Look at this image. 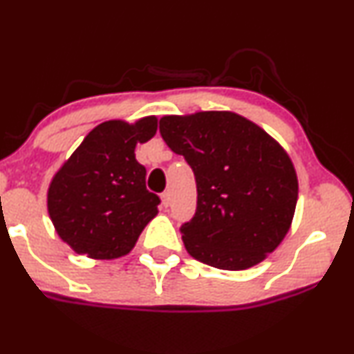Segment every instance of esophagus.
<instances>
[{
	"instance_id": "esophagus-1",
	"label": "esophagus",
	"mask_w": 354,
	"mask_h": 354,
	"mask_svg": "<svg viewBox=\"0 0 354 354\" xmlns=\"http://www.w3.org/2000/svg\"><path fill=\"white\" fill-rule=\"evenodd\" d=\"M161 203H163V206H169V191H165V193H161Z\"/></svg>"
}]
</instances>
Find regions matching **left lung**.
<instances>
[{
	"mask_svg": "<svg viewBox=\"0 0 354 354\" xmlns=\"http://www.w3.org/2000/svg\"><path fill=\"white\" fill-rule=\"evenodd\" d=\"M160 133L196 180V211L180 228L188 253L228 271L263 261L290 230L298 200L296 171L281 146L228 111L165 116Z\"/></svg>",
	"mask_w": 354,
	"mask_h": 354,
	"instance_id": "1",
	"label": "left lung"
}]
</instances>
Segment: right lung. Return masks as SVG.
Segmentation results:
<instances>
[{
	"label": "right lung",
	"mask_w": 354,
	"mask_h": 354,
	"mask_svg": "<svg viewBox=\"0 0 354 354\" xmlns=\"http://www.w3.org/2000/svg\"><path fill=\"white\" fill-rule=\"evenodd\" d=\"M156 126L154 116L98 124L53 178L48 211L78 254L120 258L156 216L161 200L146 189V168L135 158L136 143L151 140Z\"/></svg>",
	"instance_id": "1"
}]
</instances>
